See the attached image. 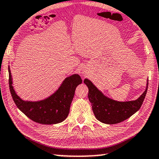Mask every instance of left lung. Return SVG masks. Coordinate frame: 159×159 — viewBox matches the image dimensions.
Instances as JSON below:
<instances>
[{"mask_svg": "<svg viewBox=\"0 0 159 159\" xmlns=\"http://www.w3.org/2000/svg\"><path fill=\"white\" fill-rule=\"evenodd\" d=\"M84 83L88 87V98L96 118L102 123L107 124L120 123L138 112L143 105L148 88L147 82L145 91L138 99L120 102L105 96L89 80L85 79Z\"/></svg>", "mask_w": 159, "mask_h": 159, "instance_id": "8db88e82", "label": "left lung"}]
</instances>
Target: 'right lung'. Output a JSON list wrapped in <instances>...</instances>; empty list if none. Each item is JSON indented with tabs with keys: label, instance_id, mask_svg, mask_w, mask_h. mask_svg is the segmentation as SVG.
I'll list each match as a JSON object with an SVG mask.
<instances>
[{
	"label": "right lung",
	"instance_id": "right-lung-1",
	"mask_svg": "<svg viewBox=\"0 0 159 159\" xmlns=\"http://www.w3.org/2000/svg\"><path fill=\"white\" fill-rule=\"evenodd\" d=\"M8 72L10 93L16 107L31 120L42 124H55L65 120L70 112L75 89L82 82L80 75L74 74L66 77L58 90L48 98L39 101H26L14 89L10 66Z\"/></svg>",
	"mask_w": 159,
	"mask_h": 159
}]
</instances>
